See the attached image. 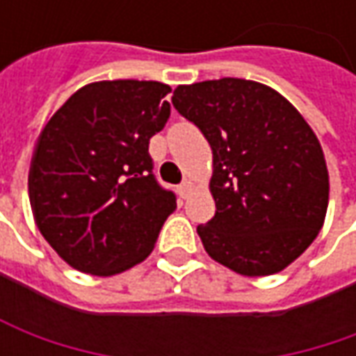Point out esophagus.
Instances as JSON below:
<instances>
[{"instance_id": "1", "label": "esophagus", "mask_w": 356, "mask_h": 356, "mask_svg": "<svg viewBox=\"0 0 356 356\" xmlns=\"http://www.w3.org/2000/svg\"><path fill=\"white\" fill-rule=\"evenodd\" d=\"M192 190H194V184H192L190 180H184V182L180 184V188H178V194H180L182 198H188Z\"/></svg>"}]
</instances>
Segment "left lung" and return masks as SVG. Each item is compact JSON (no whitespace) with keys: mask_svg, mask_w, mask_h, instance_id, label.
Instances as JSON below:
<instances>
[{"mask_svg":"<svg viewBox=\"0 0 356 356\" xmlns=\"http://www.w3.org/2000/svg\"><path fill=\"white\" fill-rule=\"evenodd\" d=\"M172 104L212 146L216 213L198 226L204 250L245 277L291 266L329 206L327 162L307 120L275 89L232 76L178 85Z\"/></svg>","mask_w":356,"mask_h":356,"instance_id":"obj_1","label":"left lung"}]
</instances>
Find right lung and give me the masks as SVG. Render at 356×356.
<instances>
[{
	"label": "right lung",
	"mask_w": 356,
	"mask_h": 356,
	"mask_svg": "<svg viewBox=\"0 0 356 356\" xmlns=\"http://www.w3.org/2000/svg\"><path fill=\"white\" fill-rule=\"evenodd\" d=\"M170 90L156 81L89 83L41 130L27 178L35 226L76 271L111 277L144 261L176 210L148 154L170 117Z\"/></svg>",
	"instance_id": "add662e5"
}]
</instances>
